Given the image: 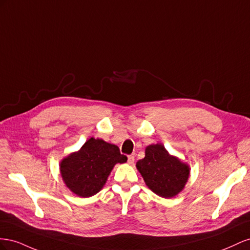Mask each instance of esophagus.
I'll list each match as a JSON object with an SVG mask.
<instances>
[{
    "label": "esophagus",
    "mask_w": 250,
    "mask_h": 250,
    "mask_svg": "<svg viewBox=\"0 0 250 250\" xmlns=\"http://www.w3.org/2000/svg\"><path fill=\"white\" fill-rule=\"evenodd\" d=\"M134 160H135V158H134L133 155L127 156V163H129L130 166H133V165H134Z\"/></svg>",
    "instance_id": "1"
}]
</instances>
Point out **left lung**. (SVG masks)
Returning a JSON list of instances; mask_svg holds the SVG:
<instances>
[{"label": "left lung", "mask_w": 250, "mask_h": 250, "mask_svg": "<svg viewBox=\"0 0 250 250\" xmlns=\"http://www.w3.org/2000/svg\"><path fill=\"white\" fill-rule=\"evenodd\" d=\"M136 167L147 188L162 198L179 194L189 177L187 163L169 155L160 144L146 146L145 158L137 161Z\"/></svg>", "instance_id": "8db88e82"}]
</instances>
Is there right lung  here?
<instances>
[{"mask_svg": "<svg viewBox=\"0 0 250 250\" xmlns=\"http://www.w3.org/2000/svg\"><path fill=\"white\" fill-rule=\"evenodd\" d=\"M126 160L117 146L91 137L80 151L62 160L60 169L66 187L78 197L88 198L104 188L116 163Z\"/></svg>", "mask_w": 250, "mask_h": 250, "instance_id": "obj_1", "label": "right lung"}]
</instances>
